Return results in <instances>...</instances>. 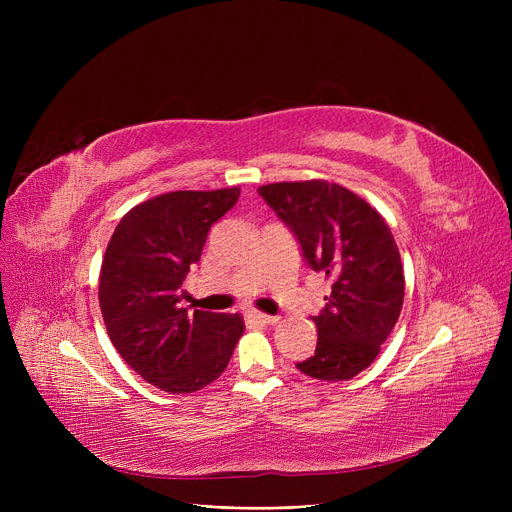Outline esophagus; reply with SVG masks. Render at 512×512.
Instances as JSON below:
<instances>
[{
    "label": "esophagus",
    "mask_w": 512,
    "mask_h": 512,
    "mask_svg": "<svg viewBox=\"0 0 512 512\" xmlns=\"http://www.w3.org/2000/svg\"><path fill=\"white\" fill-rule=\"evenodd\" d=\"M249 319L259 321V324H265V326H274L278 321L276 315H267V313H261V311H249Z\"/></svg>",
    "instance_id": "34e87169"
}]
</instances>
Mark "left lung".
Returning a JSON list of instances; mask_svg holds the SVG:
<instances>
[{"label":"left lung","instance_id":"8db88e82","mask_svg":"<svg viewBox=\"0 0 512 512\" xmlns=\"http://www.w3.org/2000/svg\"><path fill=\"white\" fill-rule=\"evenodd\" d=\"M257 191L297 234L307 263L332 282L326 309L313 317L315 355L297 367L321 382L355 378L380 355L405 299V274L388 224L336 182H274Z\"/></svg>","mask_w":512,"mask_h":512}]
</instances>
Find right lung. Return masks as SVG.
Returning <instances> with one entry per match:
<instances>
[{"label":"right lung","mask_w":512,"mask_h":512,"mask_svg":"<svg viewBox=\"0 0 512 512\" xmlns=\"http://www.w3.org/2000/svg\"><path fill=\"white\" fill-rule=\"evenodd\" d=\"M240 188L174 191L132 207L101 263L99 307L120 357L155 388L191 394L228 367L245 321L238 313H193L180 305L182 280L199 261L211 224Z\"/></svg>","instance_id":"add662e5"}]
</instances>
